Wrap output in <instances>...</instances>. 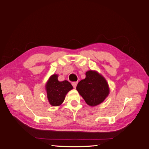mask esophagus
Returning a JSON list of instances; mask_svg holds the SVG:
<instances>
[{
	"label": "esophagus",
	"instance_id": "34e87169",
	"mask_svg": "<svg viewBox=\"0 0 149 149\" xmlns=\"http://www.w3.org/2000/svg\"><path fill=\"white\" fill-rule=\"evenodd\" d=\"M78 82H73L72 83V85H73V86L75 88L76 87V85H77Z\"/></svg>",
	"mask_w": 149,
	"mask_h": 149
}]
</instances>
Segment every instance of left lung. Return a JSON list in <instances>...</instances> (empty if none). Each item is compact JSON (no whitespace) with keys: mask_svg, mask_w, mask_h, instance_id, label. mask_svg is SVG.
<instances>
[{"mask_svg":"<svg viewBox=\"0 0 149 149\" xmlns=\"http://www.w3.org/2000/svg\"><path fill=\"white\" fill-rule=\"evenodd\" d=\"M76 90L87 104L92 107L100 104L110 92L106 79L95 70L86 71L85 79L78 83Z\"/></svg>","mask_w":149,"mask_h":149,"instance_id":"8db88e82","label":"left lung"}]
</instances>
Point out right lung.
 <instances>
[{
	"instance_id": "add662e5",
	"label": "right lung",
	"mask_w": 149,
	"mask_h": 149,
	"mask_svg": "<svg viewBox=\"0 0 149 149\" xmlns=\"http://www.w3.org/2000/svg\"><path fill=\"white\" fill-rule=\"evenodd\" d=\"M58 78L57 74H52L45 84L48 100L52 106H60L63 102L67 93L73 89V86L68 81H59Z\"/></svg>"
}]
</instances>
